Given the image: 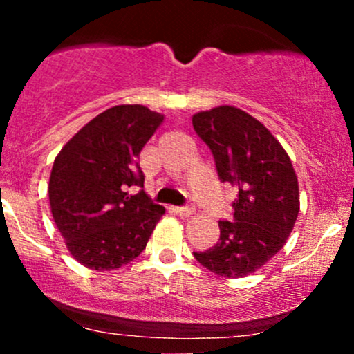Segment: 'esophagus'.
<instances>
[{
  "label": "esophagus",
  "mask_w": 354,
  "mask_h": 354,
  "mask_svg": "<svg viewBox=\"0 0 354 354\" xmlns=\"http://www.w3.org/2000/svg\"><path fill=\"white\" fill-rule=\"evenodd\" d=\"M176 213L180 214L181 218H189V216H193V214H194V208H193V206H185V208H178Z\"/></svg>",
  "instance_id": "34e87169"
}]
</instances>
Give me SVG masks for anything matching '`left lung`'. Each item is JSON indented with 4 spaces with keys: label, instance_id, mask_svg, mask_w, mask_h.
Here are the masks:
<instances>
[{
    "label": "left lung",
    "instance_id": "left-lung-1",
    "mask_svg": "<svg viewBox=\"0 0 354 354\" xmlns=\"http://www.w3.org/2000/svg\"><path fill=\"white\" fill-rule=\"evenodd\" d=\"M223 183L238 188L233 221H219V241L194 258L221 278L261 270L284 246L299 213L298 178L290 156L261 121L243 109L216 106L193 115Z\"/></svg>",
    "mask_w": 354,
    "mask_h": 354
}]
</instances>
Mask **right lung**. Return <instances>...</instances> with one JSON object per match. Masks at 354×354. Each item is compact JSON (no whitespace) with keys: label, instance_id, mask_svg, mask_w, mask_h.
<instances>
[{"label":"right lung","instance_id":"right-lung-1","mask_svg":"<svg viewBox=\"0 0 354 354\" xmlns=\"http://www.w3.org/2000/svg\"><path fill=\"white\" fill-rule=\"evenodd\" d=\"M165 115L143 104L100 113L61 148L48 185L56 228L73 258L113 271L141 254L165 208L149 201L138 158Z\"/></svg>","mask_w":354,"mask_h":354}]
</instances>
